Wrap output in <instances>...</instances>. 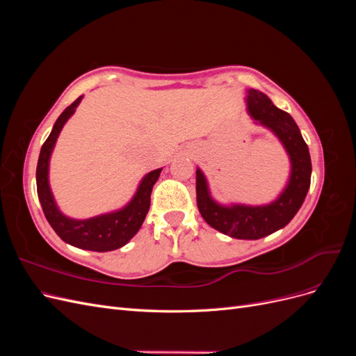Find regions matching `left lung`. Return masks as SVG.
<instances>
[{
  "mask_svg": "<svg viewBox=\"0 0 356 356\" xmlns=\"http://www.w3.org/2000/svg\"><path fill=\"white\" fill-rule=\"evenodd\" d=\"M246 105L248 113L255 123L270 129L288 153L291 174L286 187L272 203L260 207L233 203L225 207L211 197L208 181L197 168L196 195L202 217L212 229L234 239L255 241L281 230L294 218L310 187L312 161L307 144L301 136L297 123L288 113L275 106L267 95L250 89L246 95Z\"/></svg>",
  "mask_w": 356,
  "mask_h": 356,
  "instance_id": "1",
  "label": "left lung"
}]
</instances>
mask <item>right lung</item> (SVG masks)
Masks as SVG:
<instances>
[{
	"label": "right lung",
	"instance_id": "right-lung-1",
	"mask_svg": "<svg viewBox=\"0 0 356 356\" xmlns=\"http://www.w3.org/2000/svg\"><path fill=\"white\" fill-rule=\"evenodd\" d=\"M83 96L75 99L70 106H67L59 117L56 123L53 124L51 132L46 143L42 144L38 163H37V193L41 203L42 212H44L51 229L56 232L59 238L72 246L81 248V250H89L96 252L114 251L117 248L124 246L141 229V225L147 217L149 209V197H152V190L156 181L160 177V169H154L143 178L141 184L132 200L129 202L122 209L102 213L98 217L88 220H74L63 215L55 197L51 195L49 184V163L53 148H55L56 139L62 131L63 124L68 122V118L74 114L75 108L81 102Z\"/></svg>",
	"mask_w": 356,
	"mask_h": 356
}]
</instances>
